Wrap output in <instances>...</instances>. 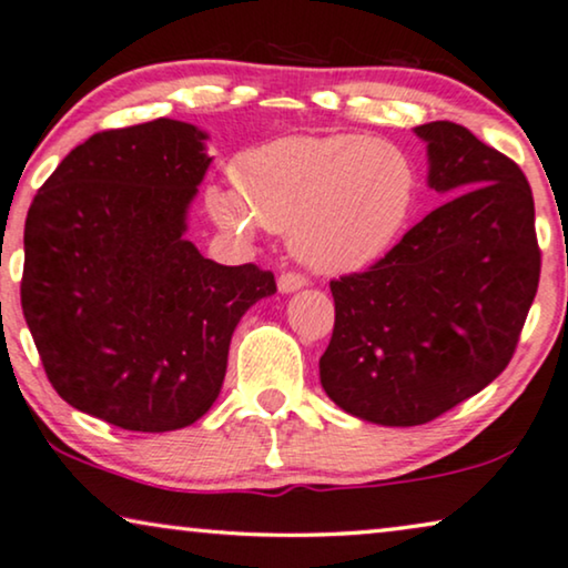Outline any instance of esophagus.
I'll return each instance as SVG.
<instances>
[{
    "instance_id": "esophagus-1",
    "label": "esophagus",
    "mask_w": 568,
    "mask_h": 568,
    "mask_svg": "<svg viewBox=\"0 0 568 568\" xmlns=\"http://www.w3.org/2000/svg\"><path fill=\"white\" fill-rule=\"evenodd\" d=\"M308 280L301 275V272H283V275L277 277V288L280 293H293V291H301Z\"/></svg>"
}]
</instances>
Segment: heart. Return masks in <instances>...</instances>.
<instances>
[{
  "instance_id": "1",
  "label": "heart",
  "mask_w": 568,
  "mask_h": 568,
  "mask_svg": "<svg viewBox=\"0 0 568 568\" xmlns=\"http://www.w3.org/2000/svg\"><path fill=\"white\" fill-rule=\"evenodd\" d=\"M239 191L210 189L207 207L225 229L267 225L288 233L306 267L351 275L372 267L410 223L418 173L392 142L361 134H288L236 161Z\"/></svg>"
}]
</instances>
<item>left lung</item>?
<instances>
[{
  "label": "left lung",
  "mask_w": 568,
  "mask_h": 568,
  "mask_svg": "<svg viewBox=\"0 0 568 568\" xmlns=\"http://www.w3.org/2000/svg\"><path fill=\"white\" fill-rule=\"evenodd\" d=\"M428 184L449 196L379 262L332 280L320 379L379 426H420L509 366L540 283L535 202L511 158L452 121L415 126Z\"/></svg>",
  "instance_id": "left-lung-1"
}]
</instances>
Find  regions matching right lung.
Wrapping results in <instances>:
<instances>
[{
	"label": "right lung",
	"mask_w": 568,
	"mask_h": 568,
	"mask_svg": "<svg viewBox=\"0 0 568 568\" xmlns=\"http://www.w3.org/2000/svg\"><path fill=\"white\" fill-rule=\"evenodd\" d=\"M205 134L173 119L105 130L38 189L20 301L43 372L78 410L124 430L192 426L221 395L231 335L277 291L184 239Z\"/></svg>",
	"instance_id": "add662e5"
}]
</instances>
